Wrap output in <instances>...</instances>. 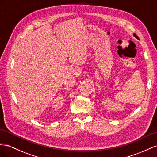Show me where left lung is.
I'll return each mask as SVG.
<instances>
[{
	"instance_id": "left-lung-1",
	"label": "left lung",
	"mask_w": 157,
	"mask_h": 157,
	"mask_svg": "<svg viewBox=\"0 0 157 157\" xmlns=\"http://www.w3.org/2000/svg\"><path fill=\"white\" fill-rule=\"evenodd\" d=\"M133 36H134V37H135L136 38H137V39H139V37L137 36H136L135 34H133Z\"/></svg>"
}]
</instances>
